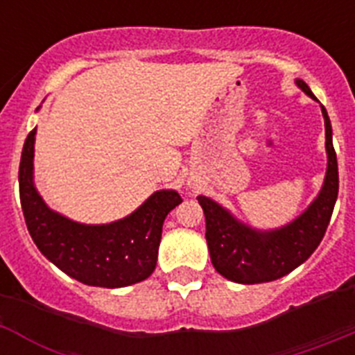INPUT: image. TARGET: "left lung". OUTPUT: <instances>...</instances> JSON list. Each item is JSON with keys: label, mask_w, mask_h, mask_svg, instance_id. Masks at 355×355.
I'll list each match as a JSON object with an SVG mask.
<instances>
[{"label": "left lung", "mask_w": 355, "mask_h": 355, "mask_svg": "<svg viewBox=\"0 0 355 355\" xmlns=\"http://www.w3.org/2000/svg\"><path fill=\"white\" fill-rule=\"evenodd\" d=\"M295 83L316 99L302 80ZM325 119V147H327V175L324 187L313 205L291 224L259 233L240 224L215 200L199 196L206 216V241L215 270L229 281L241 284H258L275 281L302 265L324 238L336 205L340 178H338L336 150L332 146V128L327 110L322 106Z\"/></svg>", "instance_id": "1"}]
</instances>
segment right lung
Wrapping results in <instances>:
<instances>
[{
  "instance_id": "add662e5",
  "label": "right lung",
  "mask_w": 355,
  "mask_h": 355,
  "mask_svg": "<svg viewBox=\"0 0 355 355\" xmlns=\"http://www.w3.org/2000/svg\"><path fill=\"white\" fill-rule=\"evenodd\" d=\"M31 130L19 163V197L26 227L40 252L62 272L89 286L122 288L156 268L165 216L183 202L174 190L153 193L137 211L106 225H85L51 211L33 187Z\"/></svg>"
}]
</instances>
